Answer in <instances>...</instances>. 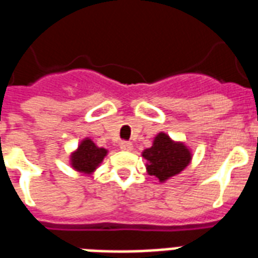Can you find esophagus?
I'll return each mask as SVG.
<instances>
[{
	"label": "esophagus",
	"mask_w": 258,
	"mask_h": 258,
	"mask_svg": "<svg viewBox=\"0 0 258 258\" xmlns=\"http://www.w3.org/2000/svg\"><path fill=\"white\" fill-rule=\"evenodd\" d=\"M120 149H121V150H124V151H130L131 149H133V143L125 142V141H123V142H120Z\"/></svg>",
	"instance_id": "34e87169"
}]
</instances>
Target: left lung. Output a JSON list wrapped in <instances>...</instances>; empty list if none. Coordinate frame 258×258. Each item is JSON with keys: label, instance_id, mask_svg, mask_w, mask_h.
I'll list each match as a JSON object with an SVG mask.
<instances>
[{"label": "left lung", "instance_id": "obj_1", "mask_svg": "<svg viewBox=\"0 0 258 258\" xmlns=\"http://www.w3.org/2000/svg\"><path fill=\"white\" fill-rule=\"evenodd\" d=\"M142 157L147 162V173L161 182L181 173L192 160L189 149L182 142H174L165 133L154 138L153 146L143 151Z\"/></svg>", "mask_w": 258, "mask_h": 258}]
</instances>
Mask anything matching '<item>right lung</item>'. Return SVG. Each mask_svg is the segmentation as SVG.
I'll return each instance as SVG.
<instances>
[{"instance_id":"obj_1","label":"right lung","mask_w":258,"mask_h":258,"mask_svg":"<svg viewBox=\"0 0 258 258\" xmlns=\"http://www.w3.org/2000/svg\"><path fill=\"white\" fill-rule=\"evenodd\" d=\"M108 150L98 147L89 138H85L78 145V149L73 151L70 155V164L72 168L77 172L84 174H92L97 169V166L103 162L104 157L107 155Z\"/></svg>"}]
</instances>
